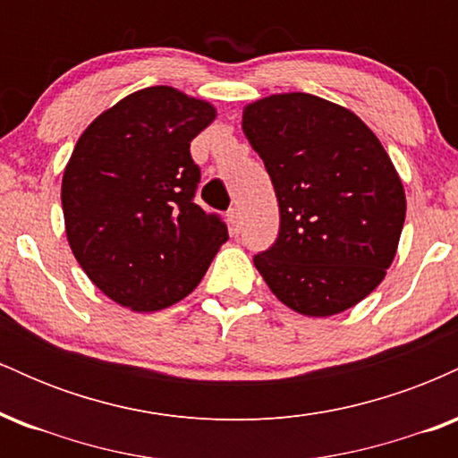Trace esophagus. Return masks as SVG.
I'll return each instance as SVG.
<instances>
[{
    "instance_id": "34e87169",
    "label": "esophagus",
    "mask_w": 458,
    "mask_h": 458,
    "mask_svg": "<svg viewBox=\"0 0 458 458\" xmlns=\"http://www.w3.org/2000/svg\"><path fill=\"white\" fill-rule=\"evenodd\" d=\"M228 225H230V233L234 236L241 233V225H243V219H241V213L233 208V211H228Z\"/></svg>"
}]
</instances>
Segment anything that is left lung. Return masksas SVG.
Here are the masks:
<instances>
[{"mask_svg":"<svg viewBox=\"0 0 458 458\" xmlns=\"http://www.w3.org/2000/svg\"><path fill=\"white\" fill-rule=\"evenodd\" d=\"M243 133L280 207V234L256 269L299 314L353 308L386 277L407 211L381 141L353 112L306 92L247 105Z\"/></svg>","mask_w":458,"mask_h":458,"instance_id":"left-lung-1","label":"left lung"}]
</instances>
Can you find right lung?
<instances>
[{
    "mask_svg": "<svg viewBox=\"0 0 458 458\" xmlns=\"http://www.w3.org/2000/svg\"><path fill=\"white\" fill-rule=\"evenodd\" d=\"M213 120L211 103L155 86L124 97L79 138L62 178L68 245L120 306H174L228 241L222 217L193 202L199 167L189 146Z\"/></svg>",
    "mask_w": 458,
    "mask_h": 458,
    "instance_id": "1",
    "label": "right lung"
}]
</instances>
